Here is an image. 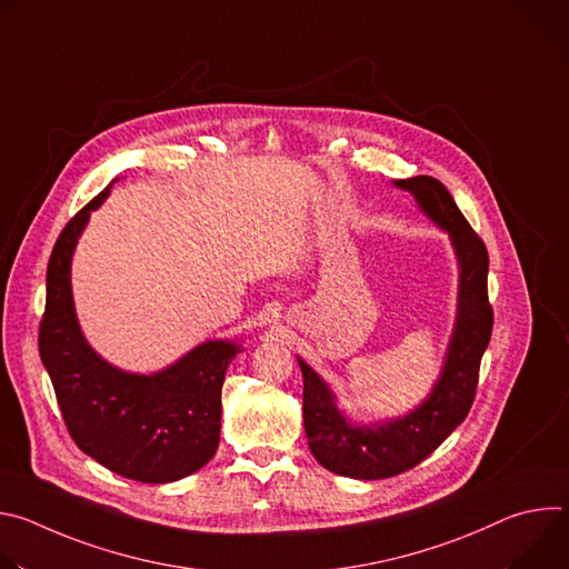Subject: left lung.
<instances>
[{"label": "left lung", "instance_id": "left-lung-1", "mask_svg": "<svg viewBox=\"0 0 569 569\" xmlns=\"http://www.w3.org/2000/svg\"><path fill=\"white\" fill-rule=\"evenodd\" d=\"M410 191L421 209L448 229L461 263L457 329L448 360L430 398L412 415L378 428H353L338 412L333 393L319 376L299 360L303 373V426L310 452L331 472L356 479H385L419 466L468 417L481 356L493 331L489 301V252L468 224L450 191L430 176L396 180Z\"/></svg>", "mask_w": 569, "mask_h": 569}]
</instances>
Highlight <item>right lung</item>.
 Wrapping results in <instances>:
<instances>
[{"label": "right lung", "mask_w": 569, "mask_h": 569, "mask_svg": "<svg viewBox=\"0 0 569 569\" xmlns=\"http://www.w3.org/2000/svg\"><path fill=\"white\" fill-rule=\"evenodd\" d=\"M114 182L80 209L56 240L38 347L73 443L121 477L167 483L200 470L216 455L224 371L240 349L207 342L167 371L132 376L88 347L73 315L69 263L90 211Z\"/></svg>", "instance_id": "add662e5"}]
</instances>
